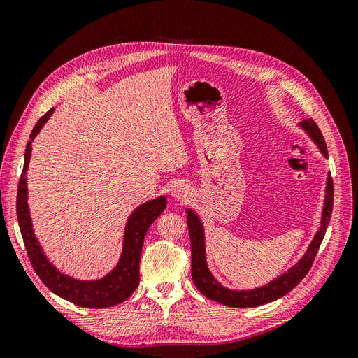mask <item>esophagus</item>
Returning a JSON list of instances; mask_svg holds the SVG:
<instances>
[{
	"mask_svg": "<svg viewBox=\"0 0 358 358\" xmlns=\"http://www.w3.org/2000/svg\"><path fill=\"white\" fill-rule=\"evenodd\" d=\"M171 196L176 200H185L189 196V188L187 185H183V183H178V185L173 187Z\"/></svg>",
	"mask_w": 358,
	"mask_h": 358,
	"instance_id": "34e87169",
	"label": "esophagus"
}]
</instances>
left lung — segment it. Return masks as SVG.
<instances>
[{
	"label": "left lung",
	"mask_w": 358,
	"mask_h": 358,
	"mask_svg": "<svg viewBox=\"0 0 358 358\" xmlns=\"http://www.w3.org/2000/svg\"><path fill=\"white\" fill-rule=\"evenodd\" d=\"M299 127L305 131L313 143L317 145L320 152L329 158L327 145L324 142V137L320 131L318 125L312 119H305L299 124ZM333 209V180L330 173L326 180V196H324V204L321 212V221L318 231L310 241L306 252L301 255L299 262L291 266L287 272L279 275L278 278L270 280L268 284L262 285L252 289H230L224 287L218 279H216L208 266V258H206V241H204V225L200 220V216L192 209L187 208V224L189 230L191 239V272L192 280L196 287L200 289L203 296L210 300L221 303V305L230 308H257L266 305V303L275 301L285 296L292 288H296L300 280L305 278L309 272V268L315 259L318 248L326 234L327 225L330 222Z\"/></svg>",
	"instance_id": "1"
}]
</instances>
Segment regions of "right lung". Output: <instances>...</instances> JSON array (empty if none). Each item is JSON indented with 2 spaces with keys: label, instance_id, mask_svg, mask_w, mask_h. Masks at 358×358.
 Segmentation results:
<instances>
[{
  "label": "right lung",
  "instance_id": "obj_1",
  "mask_svg": "<svg viewBox=\"0 0 358 358\" xmlns=\"http://www.w3.org/2000/svg\"><path fill=\"white\" fill-rule=\"evenodd\" d=\"M53 110L50 109L45 116L38 119L36 127L32 128L29 136V142L25 149L24 170L19 179L17 187V199H16V213L19 221V229L22 233V239L27 248V254L29 262L34 267L36 273L52 292H55L61 299H66L74 305L90 308V309H101L110 308L117 303L125 301L133 294L138 285V263L140 254H142V246L146 231L158 216L166 209L167 200L166 196H159L154 200L145 201L136 208L125 224L124 230V242L122 252L119 257V262L110 270L109 273L100 279L83 280L61 273L59 270L53 266L48 255L43 251V246L37 241L32 229V221L29 215L28 206V187H27V171L31 159V143L34 142L41 128L49 121Z\"/></svg>",
  "mask_w": 358,
  "mask_h": 358
}]
</instances>
